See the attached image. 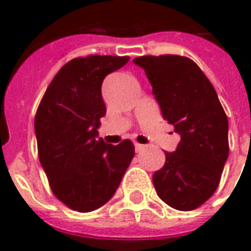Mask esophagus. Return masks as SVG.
<instances>
[{
	"label": "esophagus",
	"instance_id": "obj_1",
	"mask_svg": "<svg viewBox=\"0 0 251 251\" xmlns=\"http://www.w3.org/2000/svg\"><path fill=\"white\" fill-rule=\"evenodd\" d=\"M145 148H146V146L142 145V144H135V151H137V152H142V151H144Z\"/></svg>",
	"mask_w": 251,
	"mask_h": 251
}]
</instances>
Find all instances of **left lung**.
<instances>
[{"instance_id": "1", "label": "left lung", "mask_w": 251, "mask_h": 251, "mask_svg": "<svg viewBox=\"0 0 251 251\" xmlns=\"http://www.w3.org/2000/svg\"><path fill=\"white\" fill-rule=\"evenodd\" d=\"M163 119L181 135L176 152L153 174L154 189L170 207L191 211L216 192L228 159V119L213 84L192 59L139 56Z\"/></svg>"}]
</instances>
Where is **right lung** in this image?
Here are the masks:
<instances>
[{"instance_id":"right-lung-1","label":"right lung","mask_w":251,"mask_h":251,"mask_svg":"<svg viewBox=\"0 0 251 251\" xmlns=\"http://www.w3.org/2000/svg\"><path fill=\"white\" fill-rule=\"evenodd\" d=\"M128 56L90 55L67 62L44 94L34 119L38 157L53 195L88 213L103 206L135 154L129 139L109 145L98 138L106 114L102 82Z\"/></svg>"}]
</instances>
